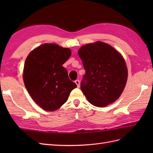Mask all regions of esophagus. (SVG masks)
<instances>
[{"instance_id":"obj_1","label":"esophagus","mask_w":153,"mask_h":153,"mask_svg":"<svg viewBox=\"0 0 153 153\" xmlns=\"http://www.w3.org/2000/svg\"><path fill=\"white\" fill-rule=\"evenodd\" d=\"M75 83H76L77 87H80V82H79V79H76V81H75Z\"/></svg>"}]
</instances>
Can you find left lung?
<instances>
[{
    "label": "left lung",
    "instance_id": "left-lung-1",
    "mask_svg": "<svg viewBox=\"0 0 153 153\" xmlns=\"http://www.w3.org/2000/svg\"><path fill=\"white\" fill-rule=\"evenodd\" d=\"M78 54L85 70L81 89L88 101L98 107L114 102L123 92L128 79L122 55L100 41L84 45Z\"/></svg>",
    "mask_w": 153,
    "mask_h": 153
}]
</instances>
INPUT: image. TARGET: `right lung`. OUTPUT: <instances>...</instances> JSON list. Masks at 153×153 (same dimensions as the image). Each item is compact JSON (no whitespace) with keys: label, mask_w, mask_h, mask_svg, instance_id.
Masks as SVG:
<instances>
[{"label":"right lung","mask_w":153,"mask_h":153,"mask_svg":"<svg viewBox=\"0 0 153 153\" xmlns=\"http://www.w3.org/2000/svg\"><path fill=\"white\" fill-rule=\"evenodd\" d=\"M70 56L69 48L46 43L32 51L25 60L23 75L25 88L45 110L59 108L77 87L62 66Z\"/></svg>","instance_id":"right-lung-1"}]
</instances>
